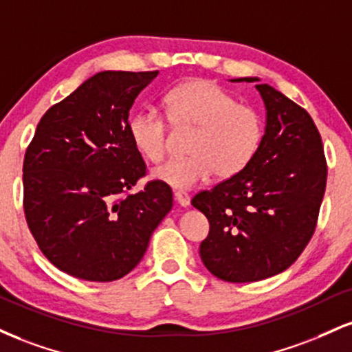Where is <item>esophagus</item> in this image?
Here are the masks:
<instances>
[{
	"label": "esophagus",
	"instance_id": "obj_1",
	"mask_svg": "<svg viewBox=\"0 0 352 352\" xmlns=\"http://www.w3.org/2000/svg\"><path fill=\"white\" fill-rule=\"evenodd\" d=\"M173 198H175V201L179 203L180 206H184V208H187V206L190 205V195L188 193L175 192L173 193Z\"/></svg>",
	"mask_w": 352,
	"mask_h": 352
}]
</instances>
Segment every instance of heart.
Listing matches in <instances>:
<instances>
[{"label": "heart", "instance_id": "heart-1", "mask_svg": "<svg viewBox=\"0 0 352 352\" xmlns=\"http://www.w3.org/2000/svg\"><path fill=\"white\" fill-rule=\"evenodd\" d=\"M168 120L179 128H197L185 159H172L154 168L151 177L173 190H190L213 173L231 179L243 172L259 149L264 126L251 107L208 80H190L165 96ZM134 147L157 164L167 152V118L155 109H142L128 126Z\"/></svg>", "mask_w": 352, "mask_h": 352}]
</instances>
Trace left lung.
<instances>
[{
	"mask_svg": "<svg viewBox=\"0 0 352 352\" xmlns=\"http://www.w3.org/2000/svg\"><path fill=\"white\" fill-rule=\"evenodd\" d=\"M265 129L251 164L195 195L210 221L200 245L205 267L226 282H257L289 269L315 232L326 187L323 142L311 116L257 77Z\"/></svg>",
	"mask_w": 352,
	"mask_h": 352,
	"instance_id": "left-lung-1",
	"label": "left lung"
}]
</instances>
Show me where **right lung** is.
Here are the masks:
<instances>
[{"label": "right lung", "mask_w": 352, "mask_h": 352, "mask_svg": "<svg viewBox=\"0 0 352 352\" xmlns=\"http://www.w3.org/2000/svg\"><path fill=\"white\" fill-rule=\"evenodd\" d=\"M159 72L93 75L47 109L24 157V213L44 256L62 272L113 282L142 259L172 210V190L149 182L128 131L134 100Z\"/></svg>", "instance_id": "add662e5"}]
</instances>
